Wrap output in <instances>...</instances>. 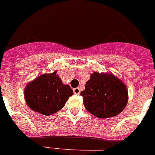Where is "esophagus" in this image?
<instances>
[{"label": "esophagus", "instance_id": "1", "mask_svg": "<svg viewBox=\"0 0 155 155\" xmlns=\"http://www.w3.org/2000/svg\"><path fill=\"white\" fill-rule=\"evenodd\" d=\"M73 91H74V93L76 94H79L81 93V90L79 87H75V88H74Z\"/></svg>", "mask_w": 155, "mask_h": 155}]
</instances>
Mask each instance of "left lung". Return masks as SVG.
<instances>
[{"mask_svg": "<svg viewBox=\"0 0 155 155\" xmlns=\"http://www.w3.org/2000/svg\"><path fill=\"white\" fill-rule=\"evenodd\" d=\"M127 89L113 74L94 72L81 92L85 109L99 118L120 114L127 104Z\"/></svg>", "mask_w": 155, "mask_h": 155, "instance_id": "1", "label": "left lung"}]
</instances>
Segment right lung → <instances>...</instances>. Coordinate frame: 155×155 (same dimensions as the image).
<instances>
[{
	"mask_svg": "<svg viewBox=\"0 0 155 155\" xmlns=\"http://www.w3.org/2000/svg\"><path fill=\"white\" fill-rule=\"evenodd\" d=\"M25 98L31 109L44 116H50L61 110L73 95L68 84H64L57 71L38 77L25 89Z\"/></svg>",
	"mask_w": 155,
	"mask_h": 155,
	"instance_id": "right-lung-1",
	"label": "right lung"
}]
</instances>
